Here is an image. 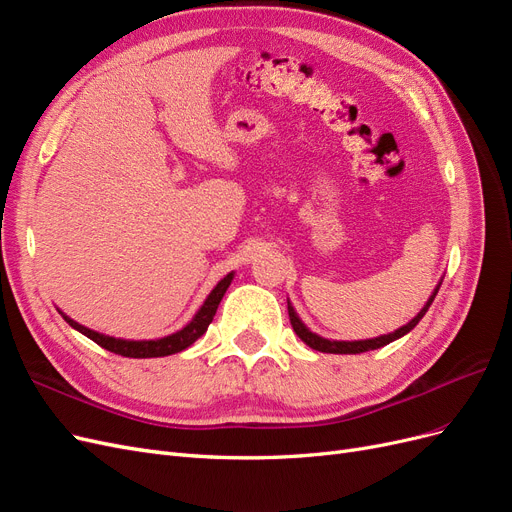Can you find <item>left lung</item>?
I'll use <instances>...</instances> for the list:
<instances>
[{
	"instance_id": "1",
	"label": "left lung",
	"mask_w": 512,
	"mask_h": 512,
	"mask_svg": "<svg viewBox=\"0 0 512 512\" xmlns=\"http://www.w3.org/2000/svg\"><path fill=\"white\" fill-rule=\"evenodd\" d=\"M438 290H440V286L436 288V292L431 294V299L427 301V305H425V307L421 309V312H418V314H416V316L406 324V327H401V329H397L395 333L382 335V337H376V339H365V342H331V339H322V337L314 335L312 331H307V327H305V324L297 318V314H294V309H292L290 305H288V316H290V324H292L294 333H297L309 348H314V350H318V352H331V354H359V352H367V350L382 348V346H386V344L395 342V339H399L401 335L410 333V331L416 327V324H418V320H421V318L425 316V312L429 309V305L433 303V299H436Z\"/></svg>"
}]
</instances>
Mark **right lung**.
Here are the masks:
<instances>
[{"instance_id":"add662e5","label":"right lung","mask_w":512,"mask_h":512,"mask_svg":"<svg viewBox=\"0 0 512 512\" xmlns=\"http://www.w3.org/2000/svg\"><path fill=\"white\" fill-rule=\"evenodd\" d=\"M230 282H232V273H228L224 280L211 290L205 305L198 309V314L192 318L188 327H183L181 331L168 335V337H162V339H151V342H128V339H115V337L91 331V329L83 327V324L70 320L68 316H64V320L70 324L72 329L87 335L91 342H96L98 346H102L108 352L130 356V359H153V356H168V354H175V352H181L188 346H192L196 339L209 329V324H211L215 312H218V305L224 297L226 288L230 286Z\"/></svg>"}]
</instances>
